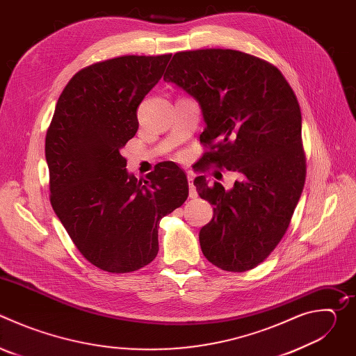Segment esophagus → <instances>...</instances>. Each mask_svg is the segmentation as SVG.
<instances>
[{"label":"esophagus","mask_w":356,"mask_h":356,"mask_svg":"<svg viewBox=\"0 0 356 356\" xmlns=\"http://www.w3.org/2000/svg\"><path fill=\"white\" fill-rule=\"evenodd\" d=\"M187 180H188V187H190L188 195H190V198H195L198 194H197V190H195V187H194V184H193V180H194L193 175H188V176H187Z\"/></svg>","instance_id":"1"}]
</instances>
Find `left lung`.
Returning <instances> with one entry per match:
<instances>
[{
  "label": "left lung",
  "mask_w": 356,
  "mask_h": 356,
  "mask_svg": "<svg viewBox=\"0 0 356 356\" xmlns=\"http://www.w3.org/2000/svg\"><path fill=\"white\" fill-rule=\"evenodd\" d=\"M163 80L191 95L210 150L202 163L238 175L234 187L194 179L214 206L200 229L204 257L228 272L262 264L283 238L306 180L298 101L273 65L232 49H200L173 56Z\"/></svg>",
  "instance_id": "left-lung-1"
}]
</instances>
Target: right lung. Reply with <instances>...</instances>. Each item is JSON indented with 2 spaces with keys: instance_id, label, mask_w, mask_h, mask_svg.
Listing matches in <instances>:
<instances>
[{
  "instance_id": "1",
  "label": "right lung",
  "mask_w": 356,
  "mask_h": 356,
  "mask_svg": "<svg viewBox=\"0 0 356 356\" xmlns=\"http://www.w3.org/2000/svg\"><path fill=\"white\" fill-rule=\"evenodd\" d=\"M170 58L121 56L81 69L62 91L46 134L55 214L81 255L110 273L154 261L161 220L188 195L186 173L175 162L138 180L121 155L138 131L139 104Z\"/></svg>"
}]
</instances>
